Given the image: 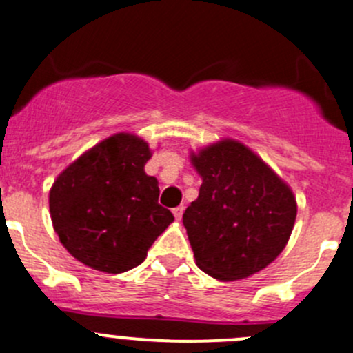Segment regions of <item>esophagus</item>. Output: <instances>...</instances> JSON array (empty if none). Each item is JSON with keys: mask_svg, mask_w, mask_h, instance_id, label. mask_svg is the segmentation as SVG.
Wrapping results in <instances>:
<instances>
[{"mask_svg": "<svg viewBox=\"0 0 353 353\" xmlns=\"http://www.w3.org/2000/svg\"><path fill=\"white\" fill-rule=\"evenodd\" d=\"M183 212H184V207H183V205H179V207L174 208L172 214H174V217L177 219V221H181V217H183Z\"/></svg>", "mask_w": 353, "mask_h": 353, "instance_id": "34e87169", "label": "esophagus"}]
</instances>
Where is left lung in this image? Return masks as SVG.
<instances>
[{
    "label": "left lung",
    "mask_w": 353,
    "mask_h": 353,
    "mask_svg": "<svg viewBox=\"0 0 353 353\" xmlns=\"http://www.w3.org/2000/svg\"><path fill=\"white\" fill-rule=\"evenodd\" d=\"M200 194L183 214L196 265L219 281L262 271L285 250L296 219L288 184L234 139L191 153Z\"/></svg>",
    "instance_id": "1"
}]
</instances>
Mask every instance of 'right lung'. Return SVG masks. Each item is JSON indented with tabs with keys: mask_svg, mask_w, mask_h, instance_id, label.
<instances>
[{
	"mask_svg": "<svg viewBox=\"0 0 353 353\" xmlns=\"http://www.w3.org/2000/svg\"><path fill=\"white\" fill-rule=\"evenodd\" d=\"M148 143L110 136L72 162L50 190V215L61 245L84 265L121 274L146 259L174 221L159 203V181L145 172Z\"/></svg>",
	"mask_w": 353,
	"mask_h": 353,
	"instance_id": "add662e5",
	"label": "right lung"
}]
</instances>
